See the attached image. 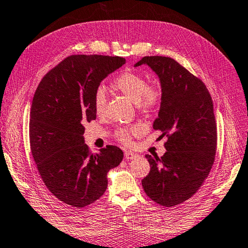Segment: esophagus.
I'll return each mask as SVG.
<instances>
[{"mask_svg":"<svg viewBox=\"0 0 248 248\" xmlns=\"http://www.w3.org/2000/svg\"><path fill=\"white\" fill-rule=\"evenodd\" d=\"M139 155L135 154V153H132V152H129V150H127V152H124V158L127 160H131V159H135L138 158Z\"/></svg>","mask_w":248,"mask_h":248,"instance_id":"esophagus-1","label":"esophagus"}]
</instances>
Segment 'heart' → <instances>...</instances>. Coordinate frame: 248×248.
Masks as SVG:
<instances>
[{"label":"heart","mask_w":248,"mask_h":248,"mask_svg":"<svg viewBox=\"0 0 248 248\" xmlns=\"http://www.w3.org/2000/svg\"><path fill=\"white\" fill-rule=\"evenodd\" d=\"M111 87L125 96L137 103L140 109L144 111L153 110L160 104L162 98L161 89L158 86H153L148 84V80L143 75L138 74L135 72H124L121 73L114 79ZM106 93L103 88H99L95 91L93 98V106L95 114L102 116L105 111L106 106ZM138 128H118L115 132V138L119 142L124 144H129L131 140V135L137 132Z\"/></svg>","instance_id":"1"}]
</instances>
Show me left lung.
Here are the masks:
<instances>
[{
	"label": "left lung",
	"mask_w": 248,
	"mask_h": 248,
	"mask_svg": "<svg viewBox=\"0 0 248 248\" xmlns=\"http://www.w3.org/2000/svg\"><path fill=\"white\" fill-rule=\"evenodd\" d=\"M161 84V104L153 128L167 137V152L148 159L150 171L142 186L154 202L167 207L181 204L200 189L215 160L217 128L206 86L169 57H144Z\"/></svg>",
	"instance_id": "obj_1"
}]
</instances>
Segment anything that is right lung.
Returning a JSON list of instances; mask_svg holds the SVG:
<instances>
[{"label":"right lung","mask_w":248,"mask_h":248,"mask_svg":"<svg viewBox=\"0 0 248 248\" xmlns=\"http://www.w3.org/2000/svg\"><path fill=\"white\" fill-rule=\"evenodd\" d=\"M124 63L121 57L70 56L43 77L34 93L32 156L48 190L65 204L79 208L100 199L108 171L124 158L114 145L92 154L84 124L96 118L93 98L101 81Z\"/></svg>","instance_id":"obj_1"}]
</instances>
